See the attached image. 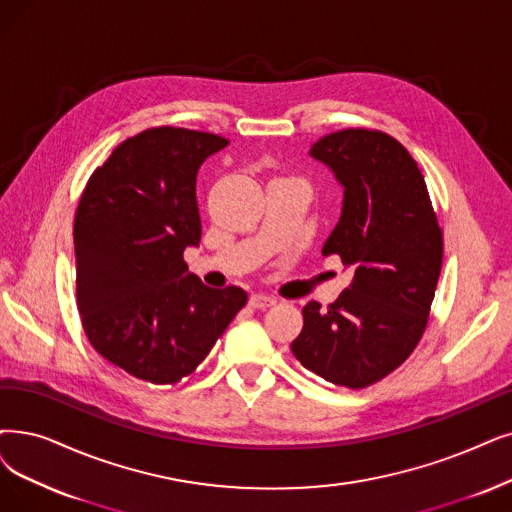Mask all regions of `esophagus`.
I'll list each match as a JSON object with an SVG mask.
<instances>
[{
    "label": "esophagus",
    "mask_w": 512,
    "mask_h": 512,
    "mask_svg": "<svg viewBox=\"0 0 512 512\" xmlns=\"http://www.w3.org/2000/svg\"><path fill=\"white\" fill-rule=\"evenodd\" d=\"M277 300L273 296H267V294H252L250 296V306L252 309H269V306H273Z\"/></svg>",
    "instance_id": "34e87169"
}]
</instances>
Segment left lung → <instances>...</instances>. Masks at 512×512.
I'll list each match as a JSON object with an SVG mask.
<instances>
[{"mask_svg": "<svg viewBox=\"0 0 512 512\" xmlns=\"http://www.w3.org/2000/svg\"><path fill=\"white\" fill-rule=\"evenodd\" d=\"M311 155L344 187L342 216L323 243L355 275L327 309L304 304L294 357L327 382L365 388L414 353L435 298L443 231L416 159L380 130L319 138Z\"/></svg>", "mask_w": 512, "mask_h": 512, "instance_id": "left-lung-1", "label": "left lung"}]
</instances>
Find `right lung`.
Returning a JSON list of instances; mask_svg holds the SVG:
<instances>
[{"label": "right lung", "instance_id": "obj_1", "mask_svg": "<svg viewBox=\"0 0 512 512\" xmlns=\"http://www.w3.org/2000/svg\"><path fill=\"white\" fill-rule=\"evenodd\" d=\"M229 145L210 132L159 126L126 138L79 197L73 241L77 311L98 355L138 380L193 374L248 302L187 273L199 245L195 197L203 159Z\"/></svg>", "mask_w": 512, "mask_h": 512}]
</instances>
